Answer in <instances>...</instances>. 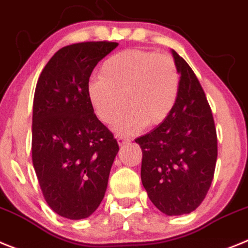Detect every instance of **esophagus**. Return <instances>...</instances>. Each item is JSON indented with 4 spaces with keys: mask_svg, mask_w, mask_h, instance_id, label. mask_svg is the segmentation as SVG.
<instances>
[{
    "mask_svg": "<svg viewBox=\"0 0 248 248\" xmlns=\"http://www.w3.org/2000/svg\"><path fill=\"white\" fill-rule=\"evenodd\" d=\"M116 140H117L119 144H124V143H127V142H129V138L124 137V136H122V135L116 136Z\"/></svg>",
    "mask_w": 248,
    "mask_h": 248,
    "instance_id": "obj_1",
    "label": "esophagus"
}]
</instances>
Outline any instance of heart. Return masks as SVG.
Returning <instances> with one entry per match:
<instances>
[{"label": "heart", "instance_id": "heart-1", "mask_svg": "<svg viewBox=\"0 0 248 248\" xmlns=\"http://www.w3.org/2000/svg\"><path fill=\"white\" fill-rule=\"evenodd\" d=\"M179 89V70L170 57L126 49L105 60L101 77L89 80L86 93L100 121L106 124L115 122L124 105L127 108L116 127L120 132L133 133L166 121L177 104Z\"/></svg>", "mask_w": 248, "mask_h": 248}]
</instances>
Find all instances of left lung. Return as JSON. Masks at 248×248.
<instances>
[{
	"label": "left lung",
	"mask_w": 248,
	"mask_h": 248,
	"mask_svg": "<svg viewBox=\"0 0 248 248\" xmlns=\"http://www.w3.org/2000/svg\"><path fill=\"white\" fill-rule=\"evenodd\" d=\"M180 74L177 104L166 121L136 140L140 179L151 202L169 216L194 211L210 189L217 158L215 121L189 64L173 50Z\"/></svg>",
	"instance_id": "left-lung-1"
}]
</instances>
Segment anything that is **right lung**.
I'll return each mask as SVG.
<instances>
[{
	"label": "right lung",
	"mask_w": 248,
	"mask_h": 248,
	"mask_svg": "<svg viewBox=\"0 0 248 248\" xmlns=\"http://www.w3.org/2000/svg\"><path fill=\"white\" fill-rule=\"evenodd\" d=\"M116 42L59 49L42 70L33 100L32 160L46 204L70 220L90 216L108 188L119 144L86 93L93 68Z\"/></svg>",
	"instance_id": "right-lung-1"
}]
</instances>
